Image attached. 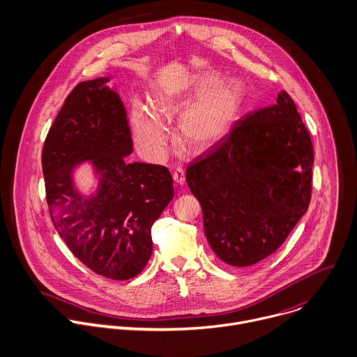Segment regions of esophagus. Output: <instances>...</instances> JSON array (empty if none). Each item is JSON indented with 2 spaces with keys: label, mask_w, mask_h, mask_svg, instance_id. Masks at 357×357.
Returning <instances> with one entry per match:
<instances>
[{
  "label": "esophagus",
  "mask_w": 357,
  "mask_h": 357,
  "mask_svg": "<svg viewBox=\"0 0 357 357\" xmlns=\"http://www.w3.org/2000/svg\"><path fill=\"white\" fill-rule=\"evenodd\" d=\"M173 180L177 185H184L185 183V173L181 167H177L174 172H173Z\"/></svg>",
  "instance_id": "esophagus-1"
}]
</instances>
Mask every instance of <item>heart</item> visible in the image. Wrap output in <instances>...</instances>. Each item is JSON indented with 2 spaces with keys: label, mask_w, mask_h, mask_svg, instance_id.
Listing matches in <instances>:
<instances>
[{
  "label": "heart",
  "mask_w": 357,
  "mask_h": 357,
  "mask_svg": "<svg viewBox=\"0 0 357 357\" xmlns=\"http://www.w3.org/2000/svg\"><path fill=\"white\" fill-rule=\"evenodd\" d=\"M245 101L239 82L224 80L217 71H204L152 96V107H132V132L142 152L153 159L165 156L172 132L162 119L181 118L185 145L204 151L217 145L232 129Z\"/></svg>",
  "instance_id": "b5f03b06"
}]
</instances>
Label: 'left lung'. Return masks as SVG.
Returning <instances> with one entry per match:
<instances>
[{
    "instance_id": "obj_1",
    "label": "left lung",
    "mask_w": 357,
    "mask_h": 357,
    "mask_svg": "<svg viewBox=\"0 0 357 357\" xmlns=\"http://www.w3.org/2000/svg\"><path fill=\"white\" fill-rule=\"evenodd\" d=\"M314 148L293 98L242 116L187 167L211 249L234 267L252 266L287 239L311 201Z\"/></svg>"
}]
</instances>
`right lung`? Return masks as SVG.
Returning <instances> with one entry per match:
<instances>
[{"instance_id":"add662e5","label":"right lung","mask_w":357,"mask_h":357,"mask_svg":"<svg viewBox=\"0 0 357 357\" xmlns=\"http://www.w3.org/2000/svg\"><path fill=\"white\" fill-rule=\"evenodd\" d=\"M108 82H83L67 96L43 144L42 170L52 222L71 253L98 275L129 280L151 259L152 225L174 188L165 166L125 162L132 153L130 129ZM84 161L99 176L90 197L73 180Z\"/></svg>"}]
</instances>
